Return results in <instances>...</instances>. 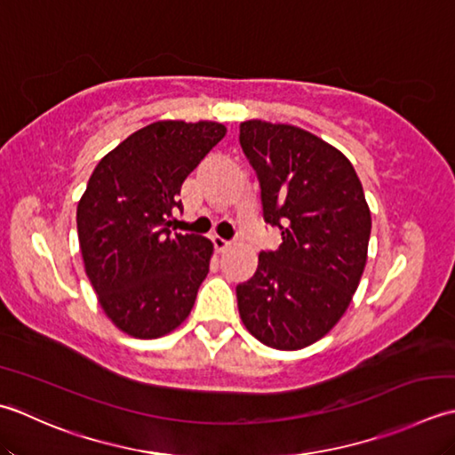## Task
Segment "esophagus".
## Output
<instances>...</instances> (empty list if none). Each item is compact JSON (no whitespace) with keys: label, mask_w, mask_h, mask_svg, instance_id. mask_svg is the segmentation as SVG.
I'll use <instances>...</instances> for the list:
<instances>
[{"label":"esophagus","mask_w":455,"mask_h":455,"mask_svg":"<svg viewBox=\"0 0 455 455\" xmlns=\"http://www.w3.org/2000/svg\"><path fill=\"white\" fill-rule=\"evenodd\" d=\"M212 241H214L216 251H220V253L228 251V249L231 247V241H228V239H224V237H220V235H214V237H212Z\"/></svg>","instance_id":"1"}]
</instances>
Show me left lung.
<instances>
[{
  "label": "left lung",
  "mask_w": 455,
  "mask_h": 455,
  "mask_svg": "<svg viewBox=\"0 0 455 455\" xmlns=\"http://www.w3.org/2000/svg\"><path fill=\"white\" fill-rule=\"evenodd\" d=\"M239 143L261 184L263 218L283 239L237 284L239 316L261 344L302 349L336 326L363 275V187L344 153L300 127L249 119Z\"/></svg>",
  "instance_id": "8db88e82"
}]
</instances>
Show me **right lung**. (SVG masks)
I'll use <instances>...</instances> for the list:
<instances>
[{"instance_id":"obj_1","label":"right lung","mask_w":455,"mask_h":455,"mask_svg":"<svg viewBox=\"0 0 455 455\" xmlns=\"http://www.w3.org/2000/svg\"><path fill=\"white\" fill-rule=\"evenodd\" d=\"M224 135L216 122H155L90 176L76 210L80 251L101 310L129 336L161 338L188 318L214 245L172 234L171 220L182 182Z\"/></svg>"}]
</instances>
